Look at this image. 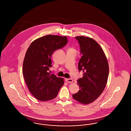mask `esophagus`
<instances>
[{"instance_id":"esophagus-1","label":"esophagus","mask_w":131,"mask_h":131,"mask_svg":"<svg viewBox=\"0 0 131 131\" xmlns=\"http://www.w3.org/2000/svg\"><path fill=\"white\" fill-rule=\"evenodd\" d=\"M65 81L68 83H72L73 82V80L70 79H65Z\"/></svg>"}]
</instances>
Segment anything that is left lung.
Instances as JSON below:
<instances>
[{"instance_id": "8db88e82", "label": "left lung", "mask_w": 131, "mask_h": 131, "mask_svg": "<svg viewBox=\"0 0 131 131\" xmlns=\"http://www.w3.org/2000/svg\"><path fill=\"white\" fill-rule=\"evenodd\" d=\"M75 38L80 45L81 54L79 71L83 72V77L77 81L80 90L73 98L83 104L96 100L106 87L109 74L108 64L104 51L93 39L85 36Z\"/></svg>"}]
</instances>
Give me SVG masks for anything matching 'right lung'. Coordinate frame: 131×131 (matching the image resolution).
Instances as JSON below:
<instances>
[{"mask_svg": "<svg viewBox=\"0 0 131 131\" xmlns=\"http://www.w3.org/2000/svg\"><path fill=\"white\" fill-rule=\"evenodd\" d=\"M68 43L66 36L48 35L34 41L27 50L23 73L28 88L38 100L47 101L57 96L64 84L63 79L49 73L51 56Z\"/></svg>", "mask_w": 131, "mask_h": 131, "instance_id": "1", "label": "right lung"}]
</instances>
